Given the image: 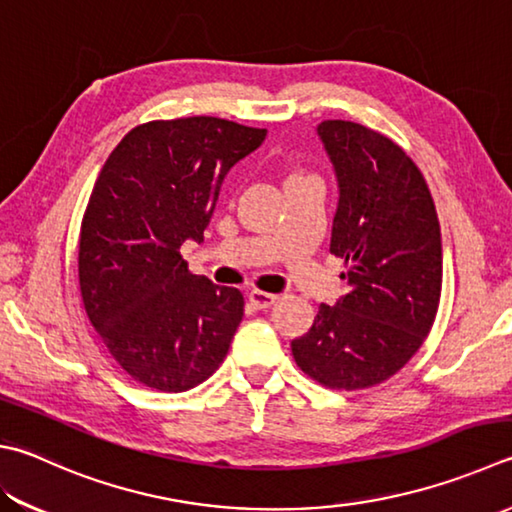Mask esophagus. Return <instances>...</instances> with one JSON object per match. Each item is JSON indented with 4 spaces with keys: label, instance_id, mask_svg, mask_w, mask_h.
<instances>
[{
    "label": "esophagus",
    "instance_id": "esophagus-1",
    "mask_svg": "<svg viewBox=\"0 0 512 512\" xmlns=\"http://www.w3.org/2000/svg\"><path fill=\"white\" fill-rule=\"evenodd\" d=\"M249 303H252L256 310H267V307H272L276 303V294H267L263 289H252V292L247 294Z\"/></svg>",
    "mask_w": 512,
    "mask_h": 512
}]
</instances>
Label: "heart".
I'll return each mask as SVG.
<instances>
[{
    "mask_svg": "<svg viewBox=\"0 0 512 512\" xmlns=\"http://www.w3.org/2000/svg\"><path fill=\"white\" fill-rule=\"evenodd\" d=\"M301 176H305V173H303V171H298V169H294V171H289L287 180H289V178H301Z\"/></svg>",
    "mask_w": 512,
    "mask_h": 512,
    "instance_id": "obj_1",
    "label": "heart"
}]
</instances>
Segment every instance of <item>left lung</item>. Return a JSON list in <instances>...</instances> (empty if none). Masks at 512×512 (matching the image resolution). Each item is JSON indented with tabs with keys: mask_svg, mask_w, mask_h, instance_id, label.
Wrapping results in <instances>:
<instances>
[{
	"mask_svg": "<svg viewBox=\"0 0 512 512\" xmlns=\"http://www.w3.org/2000/svg\"><path fill=\"white\" fill-rule=\"evenodd\" d=\"M339 180L330 254L347 294L318 305L292 341L298 368L330 390H363L397 374L435 323L441 231L430 189L397 142L347 120L318 124Z\"/></svg>",
	"mask_w": 512,
	"mask_h": 512,
	"instance_id": "8db88e82",
	"label": "left lung"
}]
</instances>
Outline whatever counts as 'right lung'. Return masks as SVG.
I'll use <instances>...</instances> for the list:
<instances>
[{
  "label": "right lung",
  "instance_id": "1",
  "mask_svg": "<svg viewBox=\"0 0 512 512\" xmlns=\"http://www.w3.org/2000/svg\"><path fill=\"white\" fill-rule=\"evenodd\" d=\"M265 129L211 115L133 127L106 158L80 227L86 316L115 363L160 392L196 388L225 361L245 298L189 272L227 171Z\"/></svg>",
  "mask_w": 512,
  "mask_h": 512
}]
</instances>
